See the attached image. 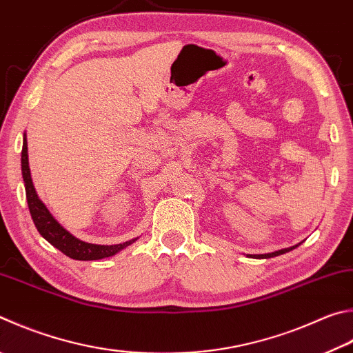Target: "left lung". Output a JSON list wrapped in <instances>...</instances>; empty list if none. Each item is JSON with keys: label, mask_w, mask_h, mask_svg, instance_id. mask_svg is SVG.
Segmentation results:
<instances>
[{"label": "left lung", "mask_w": 353, "mask_h": 353, "mask_svg": "<svg viewBox=\"0 0 353 353\" xmlns=\"http://www.w3.org/2000/svg\"><path fill=\"white\" fill-rule=\"evenodd\" d=\"M299 245V243H298ZM298 245H293V247H288V248H283V250H278V252H273V253H267V254H248L250 258H256V259H268V258H274V256H279V254H284L287 252H290V250L296 248Z\"/></svg>", "instance_id": "obj_1"}]
</instances>
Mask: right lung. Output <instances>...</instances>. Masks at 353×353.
<instances>
[{"mask_svg": "<svg viewBox=\"0 0 353 353\" xmlns=\"http://www.w3.org/2000/svg\"><path fill=\"white\" fill-rule=\"evenodd\" d=\"M21 172H23V181L26 188V199H28L29 211L34 221L35 227L44 239L49 243H52L55 248H59L61 253L77 261H97L103 258H110L115 253H119L120 250L131 245L136 241H128L123 243H117V245H97V243H88L80 239H77L75 236L70 234L68 230L63 228L59 222L55 221V217L50 214V211L46 208L40 197H38L37 191L34 188L30 177V168H29V159H28V140L26 136L23 139V151H21Z\"/></svg>", "mask_w": 353, "mask_h": 353, "instance_id": "right-lung-1", "label": "right lung"}]
</instances>
